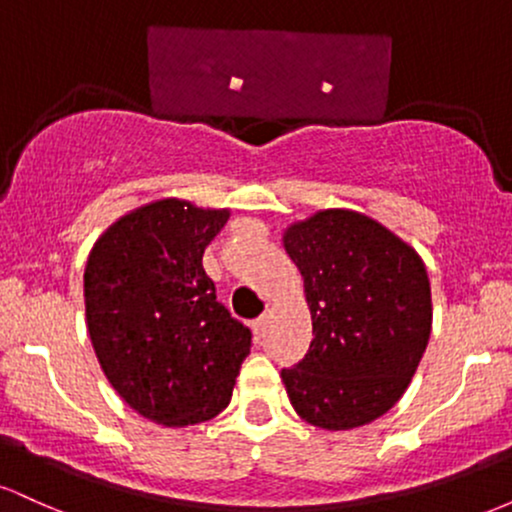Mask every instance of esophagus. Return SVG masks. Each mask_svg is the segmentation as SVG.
I'll return each instance as SVG.
<instances>
[{
  "mask_svg": "<svg viewBox=\"0 0 512 512\" xmlns=\"http://www.w3.org/2000/svg\"><path fill=\"white\" fill-rule=\"evenodd\" d=\"M252 330H255V337H257V339H262L264 332H267V315L257 317V320L252 322Z\"/></svg>",
  "mask_w": 512,
  "mask_h": 512,
  "instance_id": "obj_1",
  "label": "esophagus"
}]
</instances>
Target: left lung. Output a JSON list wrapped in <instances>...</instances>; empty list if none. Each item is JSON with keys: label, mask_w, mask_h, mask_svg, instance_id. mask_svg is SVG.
I'll return each instance as SVG.
<instances>
[{"label": "left lung", "mask_w": 512, "mask_h": 512, "mask_svg": "<svg viewBox=\"0 0 512 512\" xmlns=\"http://www.w3.org/2000/svg\"><path fill=\"white\" fill-rule=\"evenodd\" d=\"M303 276L313 342L281 370L293 409L325 431L387 414L419 368L431 337L426 264L407 240L354 209H320L284 228Z\"/></svg>", "instance_id": "left-lung-1"}]
</instances>
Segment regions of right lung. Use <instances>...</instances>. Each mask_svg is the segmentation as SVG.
<instances>
[{"instance_id": "right-lung-1", "label": "right lung", "mask_w": 512, "mask_h": 512, "mask_svg": "<svg viewBox=\"0 0 512 512\" xmlns=\"http://www.w3.org/2000/svg\"><path fill=\"white\" fill-rule=\"evenodd\" d=\"M231 219L163 197L127 211L93 243L86 325L115 392L144 419L185 428L228 407L252 334L216 301L202 255Z\"/></svg>"}]
</instances>
